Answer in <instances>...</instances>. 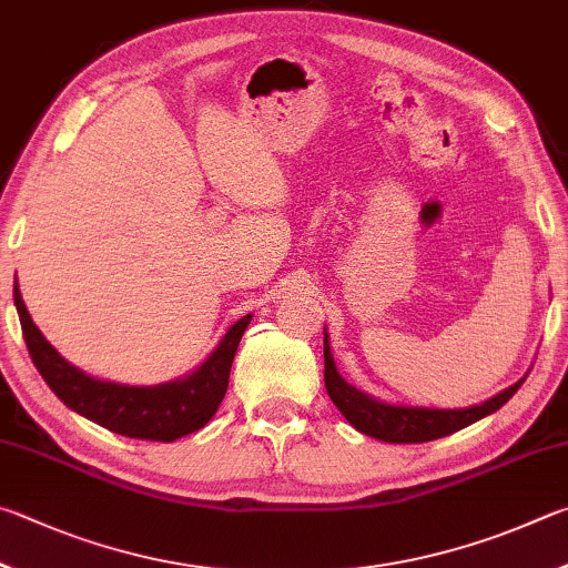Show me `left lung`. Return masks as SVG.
I'll use <instances>...</instances> for the list:
<instances>
[{
    "label": "left lung",
    "instance_id": "8db88e82",
    "mask_svg": "<svg viewBox=\"0 0 568 568\" xmlns=\"http://www.w3.org/2000/svg\"><path fill=\"white\" fill-rule=\"evenodd\" d=\"M524 379L509 386V389H504L501 394L491 396L489 402L469 406V409H424V406L384 404L362 394L359 389H354L352 384H346L342 379L329 349V334H324V384L326 392H329V399L336 404V409L346 416V422H349L356 432L374 436V439L379 442L422 444L449 436L464 429V426L494 414L496 409H501V406L519 392Z\"/></svg>",
    "mask_w": 568,
    "mask_h": 568
}]
</instances>
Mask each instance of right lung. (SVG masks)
Masks as SVG:
<instances>
[{"instance_id":"1","label":"right lung","mask_w":568,"mask_h":568,"mask_svg":"<svg viewBox=\"0 0 568 568\" xmlns=\"http://www.w3.org/2000/svg\"><path fill=\"white\" fill-rule=\"evenodd\" d=\"M14 306L22 322V334L29 356L42 374L49 389L62 399L69 409L82 414L104 429L146 442H174L206 426L222 404L234 354L246 332L252 314L239 320L224 334L209 359L184 379L156 386H124L114 382H99L64 362L49 344L29 316L22 294L14 282Z\"/></svg>"}]
</instances>
